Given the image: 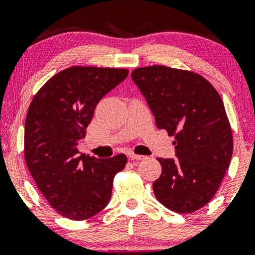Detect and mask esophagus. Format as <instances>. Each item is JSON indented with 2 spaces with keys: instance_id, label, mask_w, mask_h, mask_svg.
Masks as SVG:
<instances>
[{
  "instance_id": "34e87169",
  "label": "esophagus",
  "mask_w": 255,
  "mask_h": 255,
  "mask_svg": "<svg viewBox=\"0 0 255 255\" xmlns=\"http://www.w3.org/2000/svg\"><path fill=\"white\" fill-rule=\"evenodd\" d=\"M128 157H129V159H131V160H141V159H145V156H141V154L133 153V152H130V153H128Z\"/></svg>"
}]
</instances>
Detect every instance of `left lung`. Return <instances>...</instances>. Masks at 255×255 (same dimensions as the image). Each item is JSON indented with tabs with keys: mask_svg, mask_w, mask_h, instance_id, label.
Listing matches in <instances>:
<instances>
[{
	"mask_svg": "<svg viewBox=\"0 0 255 255\" xmlns=\"http://www.w3.org/2000/svg\"><path fill=\"white\" fill-rule=\"evenodd\" d=\"M137 85L159 129L175 136L176 159L157 158L162 175L157 200L177 213H192L218 191L233 156V131L219 93L198 73L162 66L135 68Z\"/></svg>",
	"mask_w": 255,
	"mask_h": 255,
	"instance_id": "left-lung-1",
	"label": "left lung"
}]
</instances>
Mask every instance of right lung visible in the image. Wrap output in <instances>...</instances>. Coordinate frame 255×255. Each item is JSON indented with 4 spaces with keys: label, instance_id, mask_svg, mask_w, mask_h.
Instances as JSON below:
<instances>
[{
    "label": "right lung",
    "instance_id": "add662e5",
    "mask_svg": "<svg viewBox=\"0 0 255 255\" xmlns=\"http://www.w3.org/2000/svg\"><path fill=\"white\" fill-rule=\"evenodd\" d=\"M128 75L126 68L72 66L34 95L25 121L24 156L38 189L64 218L84 221L109 204L124 153L98 159L79 154L96 105Z\"/></svg>",
    "mask_w": 255,
    "mask_h": 255
}]
</instances>
